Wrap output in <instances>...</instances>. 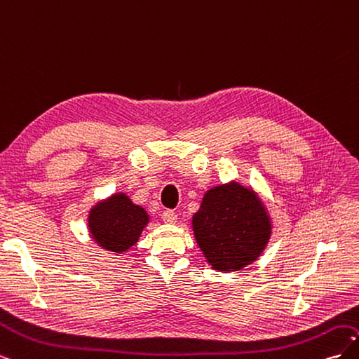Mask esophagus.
Returning <instances> with one entry per match:
<instances>
[{
    "mask_svg": "<svg viewBox=\"0 0 359 359\" xmlns=\"http://www.w3.org/2000/svg\"><path fill=\"white\" fill-rule=\"evenodd\" d=\"M161 219H163V222L168 223V224H175L177 220H178V215L173 212L172 210H166L165 212H163Z\"/></svg>",
    "mask_w": 359,
    "mask_h": 359,
    "instance_id": "1",
    "label": "esophagus"
}]
</instances>
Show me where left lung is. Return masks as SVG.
<instances>
[{
  "instance_id": "left-lung-1",
  "label": "left lung",
  "mask_w": 359,
  "mask_h": 359,
  "mask_svg": "<svg viewBox=\"0 0 359 359\" xmlns=\"http://www.w3.org/2000/svg\"><path fill=\"white\" fill-rule=\"evenodd\" d=\"M191 226L206 262L224 273L253 264L273 233V223L259 194L236 181L206 191Z\"/></svg>"
}]
</instances>
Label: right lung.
<instances>
[{
	"mask_svg": "<svg viewBox=\"0 0 359 359\" xmlns=\"http://www.w3.org/2000/svg\"><path fill=\"white\" fill-rule=\"evenodd\" d=\"M149 222L148 212L126 193L97 202L88 214V231L95 244L121 255L135 245Z\"/></svg>",
	"mask_w": 359,
	"mask_h": 359,
	"instance_id": "add662e5",
	"label": "right lung"
}]
</instances>
